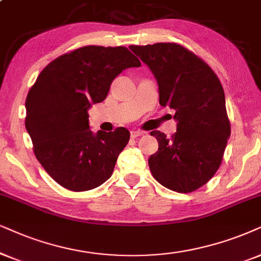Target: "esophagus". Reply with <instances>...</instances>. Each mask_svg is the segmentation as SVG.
I'll use <instances>...</instances> for the list:
<instances>
[{"mask_svg":"<svg viewBox=\"0 0 261 261\" xmlns=\"http://www.w3.org/2000/svg\"><path fill=\"white\" fill-rule=\"evenodd\" d=\"M130 135H131V137L135 138V137L142 136V135H143V131H140V130H133V131H131V133H130Z\"/></svg>","mask_w":261,"mask_h":261,"instance_id":"1","label":"esophagus"}]
</instances>
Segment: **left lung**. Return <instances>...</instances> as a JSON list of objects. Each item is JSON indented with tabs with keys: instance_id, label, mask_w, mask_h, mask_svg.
<instances>
[{
	"instance_id": "obj_1",
	"label": "left lung",
	"mask_w": 261,
	"mask_h": 261,
	"mask_svg": "<svg viewBox=\"0 0 261 261\" xmlns=\"http://www.w3.org/2000/svg\"><path fill=\"white\" fill-rule=\"evenodd\" d=\"M150 68L159 102L176 111L177 131L167 138L151 131L159 149L150 155V172L167 189L191 193L204 186L222 164L230 120L222 83L202 59L176 43L128 47Z\"/></svg>"
}]
</instances>
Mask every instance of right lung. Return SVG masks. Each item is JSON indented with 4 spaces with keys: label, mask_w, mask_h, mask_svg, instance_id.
Listing matches in <instances>:
<instances>
[{
    "label": "right lung",
    "mask_w": 261,
    "mask_h": 261,
    "mask_svg": "<svg viewBox=\"0 0 261 261\" xmlns=\"http://www.w3.org/2000/svg\"><path fill=\"white\" fill-rule=\"evenodd\" d=\"M140 66L125 47L87 45L57 58L39 73L26 97L25 126L37 160L61 187L90 190L112 176L130 133L118 127L94 134L88 110L107 97L125 68Z\"/></svg>",
    "instance_id": "add662e5"
}]
</instances>
